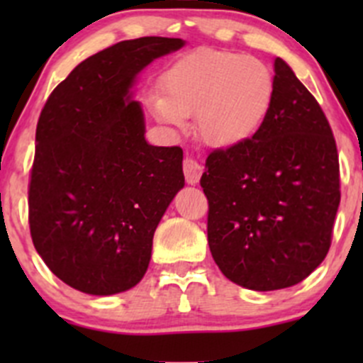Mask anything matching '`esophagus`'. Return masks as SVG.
<instances>
[{
	"label": "esophagus",
	"mask_w": 363,
	"mask_h": 363,
	"mask_svg": "<svg viewBox=\"0 0 363 363\" xmlns=\"http://www.w3.org/2000/svg\"><path fill=\"white\" fill-rule=\"evenodd\" d=\"M182 170H184L186 182L188 184H196L200 181V175H202L203 168L196 160L184 158V161H182Z\"/></svg>",
	"instance_id": "obj_1"
}]
</instances>
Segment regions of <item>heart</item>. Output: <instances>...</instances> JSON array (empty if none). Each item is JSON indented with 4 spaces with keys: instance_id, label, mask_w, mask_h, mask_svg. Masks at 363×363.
Listing matches in <instances>:
<instances>
[{
    "instance_id": "1",
    "label": "heart",
    "mask_w": 363,
    "mask_h": 363,
    "mask_svg": "<svg viewBox=\"0 0 363 363\" xmlns=\"http://www.w3.org/2000/svg\"><path fill=\"white\" fill-rule=\"evenodd\" d=\"M163 84L164 94L152 98L156 113L175 126L196 113V131L214 147L250 140L274 101L270 69L256 57L230 50H193L168 68Z\"/></svg>"
}]
</instances>
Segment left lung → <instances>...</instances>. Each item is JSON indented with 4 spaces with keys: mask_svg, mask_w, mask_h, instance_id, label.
I'll return each instance as SVG.
<instances>
[{
    "mask_svg": "<svg viewBox=\"0 0 363 363\" xmlns=\"http://www.w3.org/2000/svg\"><path fill=\"white\" fill-rule=\"evenodd\" d=\"M274 72L263 126L242 144L214 149L200 179L212 258L230 281L256 291L294 286L323 262L340 202L327 116L279 57Z\"/></svg>",
    "mask_w": 363,
    "mask_h": 363,
    "instance_id": "8db88e82",
    "label": "left lung"
}]
</instances>
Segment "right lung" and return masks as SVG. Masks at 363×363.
<instances>
[{
	"label": "right lung",
	"mask_w": 363,
	"mask_h": 363,
	"mask_svg": "<svg viewBox=\"0 0 363 363\" xmlns=\"http://www.w3.org/2000/svg\"><path fill=\"white\" fill-rule=\"evenodd\" d=\"M184 45L144 36L100 50L50 93L36 124L29 232L45 265L89 295L140 283L161 216L184 186L182 149L147 144L130 87Z\"/></svg>",
	"instance_id": "add662e5"
}]
</instances>
